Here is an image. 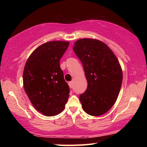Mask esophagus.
I'll use <instances>...</instances> for the list:
<instances>
[{
	"label": "esophagus",
	"mask_w": 147,
	"mask_h": 147,
	"mask_svg": "<svg viewBox=\"0 0 147 147\" xmlns=\"http://www.w3.org/2000/svg\"><path fill=\"white\" fill-rule=\"evenodd\" d=\"M68 85H69L70 88H72V87H73V82H68Z\"/></svg>",
	"instance_id": "obj_1"
}]
</instances>
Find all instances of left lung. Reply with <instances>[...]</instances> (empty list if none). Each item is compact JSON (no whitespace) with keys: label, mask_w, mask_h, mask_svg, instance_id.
<instances>
[{"label":"left lung","mask_w":147,"mask_h":147,"mask_svg":"<svg viewBox=\"0 0 147 147\" xmlns=\"http://www.w3.org/2000/svg\"><path fill=\"white\" fill-rule=\"evenodd\" d=\"M73 49L88 82L87 90L80 96L82 108L90 115L101 116L117 100L122 82L121 66L113 51L100 40L80 39Z\"/></svg>","instance_id":"left-lung-1"}]
</instances>
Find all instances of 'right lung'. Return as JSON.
<instances>
[{
  "instance_id": "right-lung-1",
  "label": "right lung",
  "mask_w": 147,
  "mask_h": 147,
  "mask_svg": "<svg viewBox=\"0 0 147 147\" xmlns=\"http://www.w3.org/2000/svg\"><path fill=\"white\" fill-rule=\"evenodd\" d=\"M69 45L61 41L42 44L30 55L24 67V90L34 108L46 116L61 113L69 98V86L59 65Z\"/></svg>"
}]
</instances>
